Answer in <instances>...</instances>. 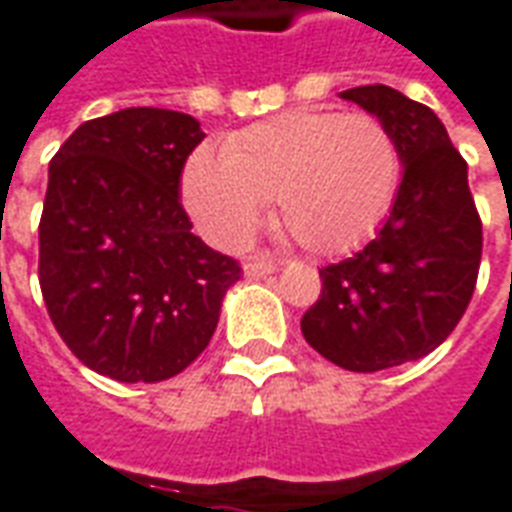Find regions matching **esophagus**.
I'll list each match as a JSON object with an SVG mask.
<instances>
[{
    "label": "esophagus",
    "mask_w": 512,
    "mask_h": 512,
    "mask_svg": "<svg viewBox=\"0 0 512 512\" xmlns=\"http://www.w3.org/2000/svg\"><path fill=\"white\" fill-rule=\"evenodd\" d=\"M277 271V260L271 255H252L246 257L244 274L246 277H266V274H274Z\"/></svg>",
    "instance_id": "esophagus-1"
}]
</instances>
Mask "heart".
<instances>
[{
    "instance_id": "1",
    "label": "heart",
    "mask_w": 512,
    "mask_h": 512,
    "mask_svg": "<svg viewBox=\"0 0 512 512\" xmlns=\"http://www.w3.org/2000/svg\"><path fill=\"white\" fill-rule=\"evenodd\" d=\"M395 134L373 115L293 109L235 134L219 161L197 156L183 200L222 246L255 233L266 200L312 252H343L384 222L400 189Z\"/></svg>"
}]
</instances>
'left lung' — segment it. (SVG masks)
Listing matches in <instances>:
<instances>
[{
    "mask_svg": "<svg viewBox=\"0 0 512 512\" xmlns=\"http://www.w3.org/2000/svg\"><path fill=\"white\" fill-rule=\"evenodd\" d=\"M340 95L395 134L403 180L376 238L321 268L301 332L337 367L376 373L428 356L458 326L477 285L483 224L466 161L428 106L386 84Z\"/></svg>",
    "mask_w": 512,
    "mask_h": 512,
    "instance_id": "obj_1",
    "label": "left lung"
}]
</instances>
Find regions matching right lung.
I'll use <instances>...</instances> for the list:
<instances>
[{"mask_svg": "<svg viewBox=\"0 0 512 512\" xmlns=\"http://www.w3.org/2000/svg\"><path fill=\"white\" fill-rule=\"evenodd\" d=\"M202 139L191 115L131 106L82 123L51 158L40 290L65 345L101 376H178L208 348L241 279L180 205L183 164Z\"/></svg>", "mask_w": 512, "mask_h": 512, "instance_id": "right-lung-1", "label": "right lung"}]
</instances>
